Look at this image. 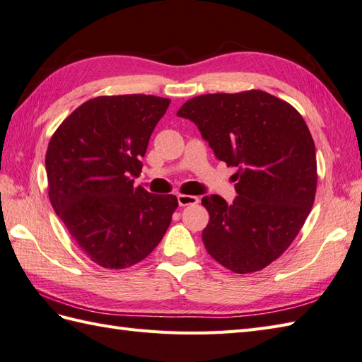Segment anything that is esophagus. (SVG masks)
Instances as JSON below:
<instances>
[{
    "mask_svg": "<svg viewBox=\"0 0 362 362\" xmlns=\"http://www.w3.org/2000/svg\"><path fill=\"white\" fill-rule=\"evenodd\" d=\"M179 206H188V205H196L199 204V197L189 196V194H179L177 196Z\"/></svg>",
    "mask_w": 362,
    "mask_h": 362,
    "instance_id": "esophagus-1",
    "label": "esophagus"
}]
</instances>
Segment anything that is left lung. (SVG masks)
<instances>
[{
	"label": "left lung",
	"mask_w": 362,
	"mask_h": 362,
	"mask_svg": "<svg viewBox=\"0 0 362 362\" xmlns=\"http://www.w3.org/2000/svg\"><path fill=\"white\" fill-rule=\"evenodd\" d=\"M194 123L216 157L236 166L238 197L202 199L209 222L202 240L228 270L259 272L295 240L313 206L316 149L295 107L264 90L206 94L177 112Z\"/></svg>",
	"instance_id": "left-lung-1"
}]
</instances>
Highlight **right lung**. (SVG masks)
Instances as JSON below:
<instances>
[{"label": "right lung", "mask_w": 362, "mask_h": 362, "mask_svg": "<svg viewBox=\"0 0 362 362\" xmlns=\"http://www.w3.org/2000/svg\"><path fill=\"white\" fill-rule=\"evenodd\" d=\"M170 98L105 95L78 106L49 141V199L78 247L105 268L131 267L162 240L177 197L134 187Z\"/></svg>", "instance_id": "right-lung-1"}]
</instances>
